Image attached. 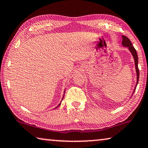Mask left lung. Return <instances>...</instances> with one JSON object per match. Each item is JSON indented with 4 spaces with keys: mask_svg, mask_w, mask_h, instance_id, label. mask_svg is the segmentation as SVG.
Wrapping results in <instances>:
<instances>
[{
    "mask_svg": "<svg viewBox=\"0 0 148 148\" xmlns=\"http://www.w3.org/2000/svg\"><path fill=\"white\" fill-rule=\"evenodd\" d=\"M122 37H123V41H122V45L123 47H125L128 48V49L130 51V53L132 54V57L134 60V64H135V69H136V86L134 87V90L132 91V95H131V97H132L133 93H134V91L136 90V86L138 85V79H139V70H138V55H137V53H136V49L134 47L132 43H131V41H130V39H129L128 37H126V36H122ZM131 97L130 98H131Z\"/></svg>",
    "mask_w": 148,
    "mask_h": 148,
    "instance_id": "left-lung-1",
    "label": "left lung"
}]
</instances>
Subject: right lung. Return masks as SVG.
<instances>
[{"instance_id": "obj_1", "label": "right lung", "mask_w": 148, "mask_h": 148, "mask_svg": "<svg viewBox=\"0 0 148 148\" xmlns=\"http://www.w3.org/2000/svg\"><path fill=\"white\" fill-rule=\"evenodd\" d=\"M65 90H66V89H65ZM65 90H64V95H63V97H62V100H61V101H60V103H59V104H58V106H57V107H56V108H57L58 107H59V106H60V104H61V102H62V99H63V98H64V93H65ZM56 108H55V109H56Z\"/></svg>"}]
</instances>
